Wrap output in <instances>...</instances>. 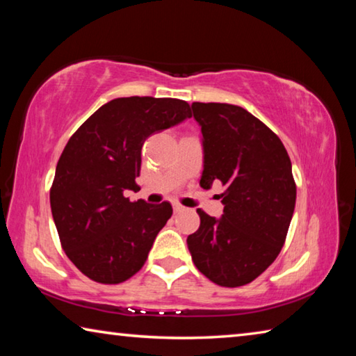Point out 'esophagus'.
<instances>
[{
  "mask_svg": "<svg viewBox=\"0 0 356 356\" xmlns=\"http://www.w3.org/2000/svg\"><path fill=\"white\" fill-rule=\"evenodd\" d=\"M174 212H176V213H179V212H184V210H185V207L182 206V204H179V202H174Z\"/></svg>",
  "mask_w": 356,
  "mask_h": 356,
  "instance_id": "1",
  "label": "esophagus"
}]
</instances>
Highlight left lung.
I'll list each match as a JSON object with an SVG mask.
<instances>
[{
  "instance_id": "obj_1",
  "label": "left lung",
  "mask_w": 356,
  "mask_h": 356,
  "mask_svg": "<svg viewBox=\"0 0 356 356\" xmlns=\"http://www.w3.org/2000/svg\"><path fill=\"white\" fill-rule=\"evenodd\" d=\"M201 125L209 190L220 180L221 218L197 209L200 229L186 238L196 268L222 287L245 286L278 257L297 197L292 163L284 144L242 106L191 105Z\"/></svg>"
}]
</instances>
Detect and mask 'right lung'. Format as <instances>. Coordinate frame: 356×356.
Returning a JSON list of instances; mask_svg holds the SVG:
<instances>
[{"instance_id":"1","label":"right lung","mask_w":356,"mask_h":356,"mask_svg":"<svg viewBox=\"0 0 356 356\" xmlns=\"http://www.w3.org/2000/svg\"><path fill=\"white\" fill-rule=\"evenodd\" d=\"M191 118L179 99L120 97L100 106L65 144L50 190L63 250L83 275L102 284L127 281L146 262L170 202H131L147 138Z\"/></svg>"}]
</instances>
